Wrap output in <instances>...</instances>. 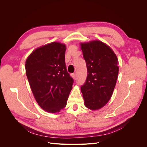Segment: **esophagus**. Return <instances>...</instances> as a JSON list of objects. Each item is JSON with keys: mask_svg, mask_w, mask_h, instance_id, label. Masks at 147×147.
Returning a JSON list of instances; mask_svg holds the SVG:
<instances>
[{"mask_svg": "<svg viewBox=\"0 0 147 147\" xmlns=\"http://www.w3.org/2000/svg\"><path fill=\"white\" fill-rule=\"evenodd\" d=\"M71 76H72V77L75 79V77H76V75H75V73H73V74H71Z\"/></svg>", "mask_w": 147, "mask_h": 147, "instance_id": "34e87169", "label": "esophagus"}]
</instances>
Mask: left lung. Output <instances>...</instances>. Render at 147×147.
Masks as SVG:
<instances>
[{
    "label": "left lung",
    "mask_w": 147,
    "mask_h": 147,
    "mask_svg": "<svg viewBox=\"0 0 147 147\" xmlns=\"http://www.w3.org/2000/svg\"><path fill=\"white\" fill-rule=\"evenodd\" d=\"M87 77L81 91L84 105L97 110L110 99L118 78V58L108 45L99 40L81 43Z\"/></svg>",
    "instance_id": "left-lung-1"
}]
</instances>
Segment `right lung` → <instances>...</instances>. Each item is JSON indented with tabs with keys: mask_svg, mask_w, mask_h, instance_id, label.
Returning <instances> with one entry per match:
<instances>
[{
	"mask_svg": "<svg viewBox=\"0 0 147 147\" xmlns=\"http://www.w3.org/2000/svg\"><path fill=\"white\" fill-rule=\"evenodd\" d=\"M65 45L53 42L35 50L26 61V72L35 100L50 113L64 108L74 79L66 69Z\"/></svg>",
	"mask_w": 147,
	"mask_h": 147,
	"instance_id": "obj_1",
	"label": "right lung"
}]
</instances>
